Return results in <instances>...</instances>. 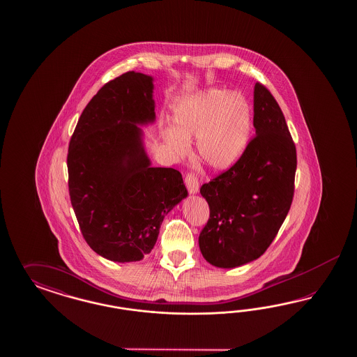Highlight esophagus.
<instances>
[{
    "mask_svg": "<svg viewBox=\"0 0 357 357\" xmlns=\"http://www.w3.org/2000/svg\"><path fill=\"white\" fill-rule=\"evenodd\" d=\"M184 183L187 185V190L190 191V194H196L199 191V179L194 173L185 174Z\"/></svg>",
    "mask_w": 357,
    "mask_h": 357,
    "instance_id": "esophagus-1",
    "label": "esophagus"
}]
</instances>
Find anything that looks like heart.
I'll return each mask as SVG.
<instances>
[{
  "label": "heart",
  "mask_w": 357,
  "mask_h": 357,
  "mask_svg": "<svg viewBox=\"0 0 357 357\" xmlns=\"http://www.w3.org/2000/svg\"><path fill=\"white\" fill-rule=\"evenodd\" d=\"M174 130H165L178 154L196 137L199 161L213 170L237 162L249 144L252 114L249 100L238 91L208 89L183 100L174 114Z\"/></svg>",
  "instance_id": "1"
}]
</instances>
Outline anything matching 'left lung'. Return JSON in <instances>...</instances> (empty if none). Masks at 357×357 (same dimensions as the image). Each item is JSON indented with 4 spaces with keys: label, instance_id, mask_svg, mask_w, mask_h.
<instances>
[{
    "label": "left lung",
    "instance_id": "left-lung-1",
    "mask_svg": "<svg viewBox=\"0 0 357 357\" xmlns=\"http://www.w3.org/2000/svg\"><path fill=\"white\" fill-rule=\"evenodd\" d=\"M254 127L237 162L200 188L209 218L199 246L206 261L221 268L263 255L292 206L296 145L279 103L260 82L254 87Z\"/></svg>",
    "mask_w": 357,
    "mask_h": 357
}]
</instances>
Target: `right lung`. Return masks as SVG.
Returning <instances> with one entry per match:
<instances>
[{
    "mask_svg": "<svg viewBox=\"0 0 357 357\" xmlns=\"http://www.w3.org/2000/svg\"><path fill=\"white\" fill-rule=\"evenodd\" d=\"M153 78L127 72L99 89L68 149V187L87 245L112 261H137L163 217L187 196L182 174L151 167L137 124L155 118Z\"/></svg>",
    "mask_w": 357,
    "mask_h": 357,
    "instance_id": "right-lung-1",
    "label": "right lung"
}]
</instances>
